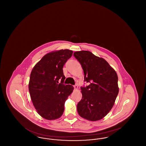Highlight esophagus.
<instances>
[{
	"mask_svg": "<svg viewBox=\"0 0 146 146\" xmlns=\"http://www.w3.org/2000/svg\"><path fill=\"white\" fill-rule=\"evenodd\" d=\"M74 89H75L76 90H77L78 89V85H76L74 86Z\"/></svg>",
	"mask_w": 146,
	"mask_h": 146,
	"instance_id": "obj_1",
	"label": "esophagus"
}]
</instances>
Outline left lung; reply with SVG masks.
<instances>
[{"label": "left lung", "mask_w": 146, "mask_h": 146, "mask_svg": "<svg viewBox=\"0 0 146 146\" xmlns=\"http://www.w3.org/2000/svg\"><path fill=\"white\" fill-rule=\"evenodd\" d=\"M84 80L90 84L81 88L82 98L77 105L79 115L90 121L102 119L111 110L119 92L118 76L104 58L89 51H76Z\"/></svg>", "instance_id": "8db88e82"}]
</instances>
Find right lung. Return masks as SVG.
Here are the masks:
<instances>
[{
    "label": "right lung",
    "instance_id": "right-lung-1",
    "mask_svg": "<svg viewBox=\"0 0 146 146\" xmlns=\"http://www.w3.org/2000/svg\"><path fill=\"white\" fill-rule=\"evenodd\" d=\"M72 54L73 51L68 49L50 52L32 70L28 84L30 96L36 111L45 119L62 116L64 103L74 89L73 86L63 84V67Z\"/></svg>",
    "mask_w": 146,
    "mask_h": 146
}]
</instances>
